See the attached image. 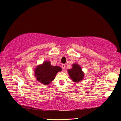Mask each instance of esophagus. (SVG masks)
<instances>
[{"label":"esophagus","instance_id":"esophagus-1","mask_svg":"<svg viewBox=\"0 0 121 121\" xmlns=\"http://www.w3.org/2000/svg\"><path fill=\"white\" fill-rule=\"evenodd\" d=\"M61 68H62V69H65V65H64V64H62L61 65Z\"/></svg>","mask_w":121,"mask_h":121}]
</instances>
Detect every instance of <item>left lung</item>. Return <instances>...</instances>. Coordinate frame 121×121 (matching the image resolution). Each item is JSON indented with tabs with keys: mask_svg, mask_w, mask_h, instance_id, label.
<instances>
[{
	"mask_svg": "<svg viewBox=\"0 0 121 121\" xmlns=\"http://www.w3.org/2000/svg\"><path fill=\"white\" fill-rule=\"evenodd\" d=\"M67 71L69 78L74 82L79 83L84 79V73L80 65L78 64H73L72 69H68Z\"/></svg>",
	"mask_w": 121,
	"mask_h": 121,
	"instance_id": "obj_1",
	"label": "left lung"
}]
</instances>
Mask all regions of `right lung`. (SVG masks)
Listing matches in <instances>:
<instances>
[{
	"label": "right lung",
	"mask_w": 121,
	"mask_h": 121,
	"mask_svg": "<svg viewBox=\"0 0 121 121\" xmlns=\"http://www.w3.org/2000/svg\"><path fill=\"white\" fill-rule=\"evenodd\" d=\"M61 71V68L52 65L49 60L43 61L42 64L37 65L34 69L35 78L44 85H48L54 79L57 73Z\"/></svg>",
	"instance_id": "obj_1"
}]
</instances>
